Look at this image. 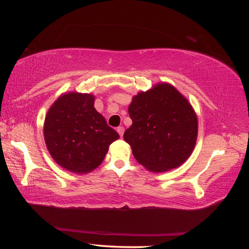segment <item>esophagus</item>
<instances>
[{"label": "esophagus", "mask_w": 249, "mask_h": 249, "mask_svg": "<svg viewBox=\"0 0 249 249\" xmlns=\"http://www.w3.org/2000/svg\"><path fill=\"white\" fill-rule=\"evenodd\" d=\"M116 130H117V133H119V135H120L121 137L123 136V134H124V127H123V126H119V127L116 128Z\"/></svg>", "instance_id": "esophagus-1"}]
</instances>
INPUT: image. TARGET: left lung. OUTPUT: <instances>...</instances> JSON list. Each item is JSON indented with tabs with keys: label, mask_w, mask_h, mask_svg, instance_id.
<instances>
[{
	"label": "left lung",
	"mask_w": 249,
	"mask_h": 249,
	"mask_svg": "<svg viewBox=\"0 0 249 249\" xmlns=\"http://www.w3.org/2000/svg\"><path fill=\"white\" fill-rule=\"evenodd\" d=\"M128 113L133 124L125 130L124 141L147 169H174L191 155L197 136L196 115L188 100L170 84L159 83L135 95Z\"/></svg>",
	"instance_id": "8db88e82"
}]
</instances>
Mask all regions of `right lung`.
Here are the masks:
<instances>
[{"label": "right lung", "mask_w": 249, "mask_h": 249, "mask_svg": "<svg viewBox=\"0 0 249 249\" xmlns=\"http://www.w3.org/2000/svg\"><path fill=\"white\" fill-rule=\"evenodd\" d=\"M44 136L52 157L67 170L86 174L101 165L120 137L94 108L92 94L60 96L46 115Z\"/></svg>", "instance_id": "right-lung-1"}]
</instances>
